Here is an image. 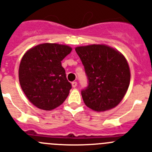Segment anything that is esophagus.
Wrapping results in <instances>:
<instances>
[{"mask_svg": "<svg viewBox=\"0 0 152 152\" xmlns=\"http://www.w3.org/2000/svg\"><path fill=\"white\" fill-rule=\"evenodd\" d=\"M72 86H73V88H76V86H77V83L76 82H73L72 83Z\"/></svg>", "mask_w": 152, "mask_h": 152, "instance_id": "obj_1", "label": "esophagus"}]
</instances>
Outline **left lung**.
<instances>
[{
	"label": "left lung",
	"instance_id": "left-lung-1",
	"mask_svg": "<svg viewBox=\"0 0 152 152\" xmlns=\"http://www.w3.org/2000/svg\"><path fill=\"white\" fill-rule=\"evenodd\" d=\"M75 50L88 79V86L81 91L84 103L97 111L113 108L124 98L130 82L126 58L103 45L77 47Z\"/></svg>",
	"mask_w": 152,
	"mask_h": 152
}]
</instances>
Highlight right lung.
I'll list each match as a JSON object with an SVG mask.
<instances>
[{"label":"right lung","mask_w":152,"mask_h":152,"mask_svg":"<svg viewBox=\"0 0 152 152\" xmlns=\"http://www.w3.org/2000/svg\"><path fill=\"white\" fill-rule=\"evenodd\" d=\"M72 48L45 43L28 50L20 62L19 80L23 92L35 107L50 110L62 104L72 88L61 61Z\"/></svg>","instance_id":"right-lung-1"}]
</instances>
